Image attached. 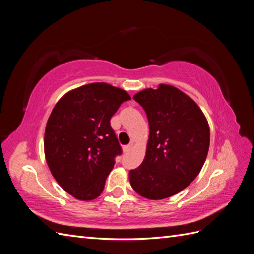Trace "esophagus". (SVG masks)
<instances>
[{
    "mask_svg": "<svg viewBox=\"0 0 254 254\" xmlns=\"http://www.w3.org/2000/svg\"><path fill=\"white\" fill-rule=\"evenodd\" d=\"M132 147H133V144L126 145V146H123V152H124V153H127L128 150H130Z\"/></svg>",
    "mask_w": 254,
    "mask_h": 254,
    "instance_id": "esophagus-1",
    "label": "esophagus"
}]
</instances>
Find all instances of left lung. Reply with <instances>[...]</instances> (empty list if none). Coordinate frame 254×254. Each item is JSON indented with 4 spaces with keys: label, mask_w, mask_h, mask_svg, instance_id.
<instances>
[{
    "label": "left lung",
    "mask_w": 254,
    "mask_h": 254,
    "mask_svg": "<svg viewBox=\"0 0 254 254\" xmlns=\"http://www.w3.org/2000/svg\"><path fill=\"white\" fill-rule=\"evenodd\" d=\"M147 115L149 136L142 165L130 170L133 190L148 199L170 197L195 179L207 157L209 126L196 102L160 84L133 96Z\"/></svg>",
    "instance_id": "obj_1"
}]
</instances>
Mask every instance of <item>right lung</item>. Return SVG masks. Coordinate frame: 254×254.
<instances>
[{
  "instance_id": "right-lung-1",
  "label": "right lung",
  "mask_w": 254,
  "mask_h": 254,
  "mask_svg": "<svg viewBox=\"0 0 254 254\" xmlns=\"http://www.w3.org/2000/svg\"><path fill=\"white\" fill-rule=\"evenodd\" d=\"M126 90L107 83H91L67 91L48 119L45 156L64 191L79 201H93L104 191L108 175L121 154L110 119Z\"/></svg>"
}]
</instances>
